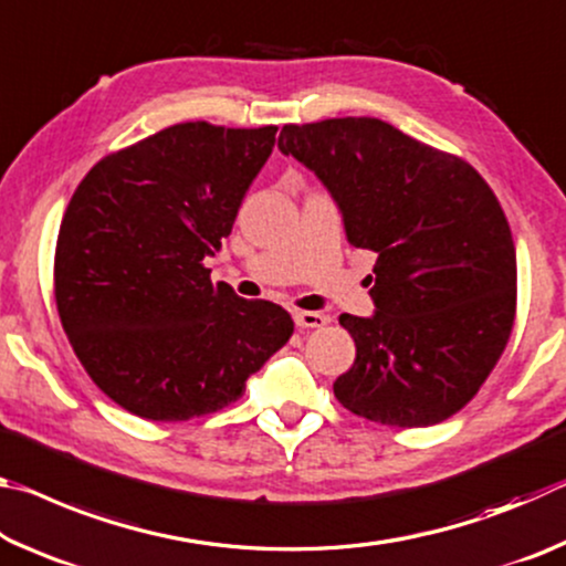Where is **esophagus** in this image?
I'll return each mask as SVG.
<instances>
[{
	"instance_id": "esophagus-1",
	"label": "esophagus",
	"mask_w": 566,
	"mask_h": 566,
	"mask_svg": "<svg viewBox=\"0 0 566 566\" xmlns=\"http://www.w3.org/2000/svg\"><path fill=\"white\" fill-rule=\"evenodd\" d=\"M294 324L300 329H317L327 324V317L322 312H294Z\"/></svg>"
}]
</instances>
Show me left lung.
I'll use <instances>...</instances> for the list:
<instances>
[{"label":"left lung","mask_w":566,"mask_h":566,"mask_svg":"<svg viewBox=\"0 0 566 566\" xmlns=\"http://www.w3.org/2000/svg\"><path fill=\"white\" fill-rule=\"evenodd\" d=\"M280 149L327 187L349 244L377 254L375 314L339 317L357 359L334 397L391 427L457 415L500 361L516 310V252L490 185L375 117L286 124Z\"/></svg>","instance_id":"left-lung-1"}]
</instances>
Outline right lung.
Returning <instances> with one entry per match:
<instances>
[{
	"instance_id": "add662e5",
	"label": "right lung",
	"mask_w": 566,
	"mask_h": 566,
	"mask_svg": "<svg viewBox=\"0 0 566 566\" xmlns=\"http://www.w3.org/2000/svg\"><path fill=\"white\" fill-rule=\"evenodd\" d=\"M276 127H167L99 159L66 207L54 296L94 385L151 421L212 415L290 342L280 304L212 284L202 264L232 232Z\"/></svg>"
}]
</instances>
